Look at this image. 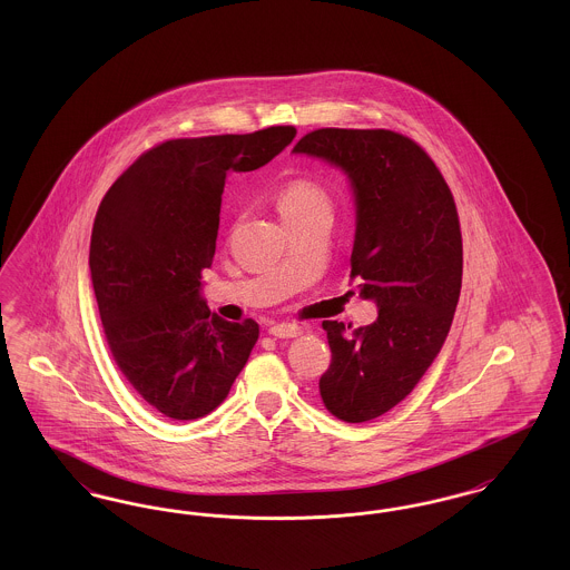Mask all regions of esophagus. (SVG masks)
Returning a JSON list of instances; mask_svg holds the SVG:
<instances>
[{
    "instance_id": "1",
    "label": "esophagus",
    "mask_w": 570,
    "mask_h": 570,
    "mask_svg": "<svg viewBox=\"0 0 570 570\" xmlns=\"http://www.w3.org/2000/svg\"><path fill=\"white\" fill-rule=\"evenodd\" d=\"M269 335H273V337H282V340H291V337L301 335V326L286 325V323L273 325L272 328H269Z\"/></svg>"
}]
</instances>
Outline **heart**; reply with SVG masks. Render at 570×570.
Instances as JSON below:
<instances>
[{"instance_id":"b5f03b06","label":"heart","mask_w":570,"mask_h":570,"mask_svg":"<svg viewBox=\"0 0 570 570\" xmlns=\"http://www.w3.org/2000/svg\"><path fill=\"white\" fill-rule=\"evenodd\" d=\"M273 200L284 224L295 222L298 217L312 216L316 212L331 209L328 191L318 181L307 177H295L284 181L273 194Z\"/></svg>"}]
</instances>
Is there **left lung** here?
Segmentation results:
<instances>
[{"mask_svg": "<svg viewBox=\"0 0 570 570\" xmlns=\"http://www.w3.org/2000/svg\"><path fill=\"white\" fill-rule=\"evenodd\" d=\"M293 154L344 170L356 209L351 277L379 305L367 326L325 321L326 410L365 423L397 406L440 353L460 301V217L434 160L391 130L321 128Z\"/></svg>", "mask_w": 570, "mask_h": 570, "instance_id": "8db88e82", "label": "left lung"}]
</instances>
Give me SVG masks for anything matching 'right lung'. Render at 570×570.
Returning <instances> with one entry per match:
<instances>
[{
  "label": "right lung",
  "mask_w": 570,
  "mask_h": 570,
  "mask_svg": "<svg viewBox=\"0 0 570 570\" xmlns=\"http://www.w3.org/2000/svg\"><path fill=\"white\" fill-rule=\"evenodd\" d=\"M295 135L293 126H273L166 140L98 207L89 269L110 353L136 393L168 419L216 410L258 340L254 321L209 312L200 272L216 254L226 175L272 163Z\"/></svg>",
  "instance_id": "add662e5"
}]
</instances>
